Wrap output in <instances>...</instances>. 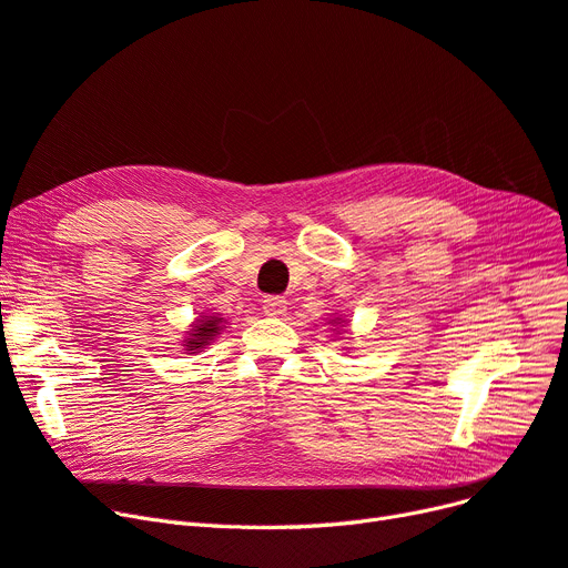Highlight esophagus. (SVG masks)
Segmentation results:
<instances>
[{"mask_svg": "<svg viewBox=\"0 0 568 568\" xmlns=\"http://www.w3.org/2000/svg\"><path fill=\"white\" fill-rule=\"evenodd\" d=\"M263 312L267 317H282L286 312V301L282 296H265L263 298Z\"/></svg>", "mask_w": 568, "mask_h": 568, "instance_id": "esophagus-1", "label": "esophagus"}]
</instances>
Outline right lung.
<instances>
[{
  "label": "right lung",
  "instance_id": "1",
  "mask_svg": "<svg viewBox=\"0 0 568 568\" xmlns=\"http://www.w3.org/2000/svg\"><path fill=\"white\" fill-rule=\"evenodd\" d=\"M219 331H221V320L219 317L202 320L200 326L192 328V334L187 338V349H202L209 341H213V336H216Z\"/></svg>",
  "mask_w": 568,
  "mask_h": 568
}]
</instances>
